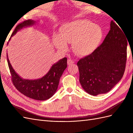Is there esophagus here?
Segmentation results:
<instances>
[{
    "instance_id": "34e87169",
    "label": "esophagus",
    "mask_w": 133,
    "mask_h": 133,
    "mask_svg": "<svg viewBox=\"0 0 133 133\" xmlns=\"http://www.w3.org/2000/svg\"><path fill=\"white\" fill-rule=\"evenodd\" d=\"M67 63H68V65H71V64H73L74 63V60L73 59H72L70 58H68V59Z\"/></svg>"
}]
</instances>
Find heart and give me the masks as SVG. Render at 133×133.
Masks as SVG:
<instances>
[{
    "label": "heart",
    "mask_w": 133,
    "mask_h": 133,
    "mask_svg": "<svg viewBox=\"0 0 133 133\" xmlns=\"http://www.w3.org/2000/svg\"><path fill=\"white\" fill-rule=\"evenodd\" d=\"M103 37L102 28L87 20H76L63 25L59 35L55 34L54 45L60 49L65 50L67 43H72V50L78 56H86L93 51Z\"/></svg>",
    "instance_id": "1"
}]
</instances>
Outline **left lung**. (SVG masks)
Masks as SVG:
<instances>
[{"mask_svg": "<svg viewBox=\"0 0 133 133\" xmlns=\"http://www.w3.org/2000/svg\"><path fill=\"white\" fill-rule=\"evenodd\" d=\"M121 30L111 21L110 29L103 43L77 63L80 83L90 95L107 93L123 77L128 42Z\"/></svg>", "mask_w": 133, "mask_h": 133, "instance_id": "8db88e82", "label": "left lung"}]
</instances>
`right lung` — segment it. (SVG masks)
<instances>
[{"label":"right lung","mask_w":133,"mask_h":133,"mask_svg":"<svg viewBox=\"0 0 133 133\" xmlns=\"http://www.w3.org/2000/svg\"><path fill=\"white\" fill-rule=\"evenodd\" d=\"M36 22L29 19L24 21L16 26L11 38L23 28L34 25ZM7 60L11 75L12 82L15 88L24 95L38 100L50 98L57 91L59 80L67 67V58H64L54 63L49 71L42 78L37 79H25L19 75L11 66L7 54Z\"/></svg>","instance_id":"right-lung-1"}]
</instances>
